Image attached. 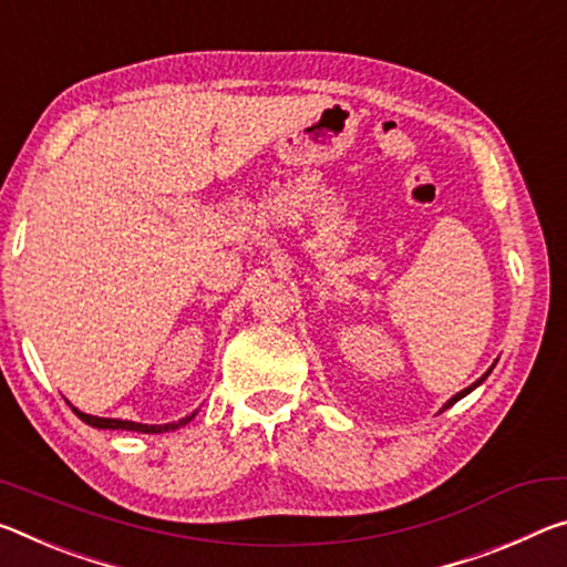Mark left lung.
Here are the masks:
<instances>
[{"label": "left lung", "mask_w": 567, "mask_h": 567, "mask_svg": "<svg viewBox=\"0 0 567 567\" xmlns=\"http://www.w3.org/2000/svg\"><path fill=\"white\" fill-rule=\"evenodd\" d=\"M489 371H492V368H489ZM489 371H487V373H484L480 381H474V383L470 385V389H464V391H460V393H456V396H452V399H449V401L444 403V409H449V406H454V403H456V401H460V399H464V396H466V393H472L474 389H477V385H480V383H482L484 379H487V375H489ZM444 409H442V411H444Z\"/></svg>", "instance_id": "left-lung-1"}]
</instances>
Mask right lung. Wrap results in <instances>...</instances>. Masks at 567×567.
<instances>
[{
	"instance_id": "obj_1",
	"label": "right lung",
	"mask_w": 567,
	"mask_h": 567,
	"mask_svg": "<svg viewBox=\"0 0 567 567\" xmlns=\"http://www.w3.org/2000/svg\"><path fill=\"white\" fill-rule=\"evenodd\" d=\"M73 411L78 413V419H83L87 426H95V429H125V431H141V434H164V431H176L186 426L188 421L196 416V411L192 416L186 419H178V421H171V424H136V421H123V419H101V416H90V413L78 411L73 406Z\"/></svg>"
}]
</instances>
